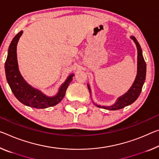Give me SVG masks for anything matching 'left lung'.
<instances>
[{
  "instance_id": "1",
  "label": "left lung",
  "mask_w": 159,
  "mask_h": 159,
  "mask_svg": "<svg viewBox=\"0 0 159 159\" xmlns=\"http://www.w3.org/2000/svg\"><path fill=\"white\" fill-rule=\"evenodd\" d=\"M131 39L134 40L136 45L137 47V75L136 77V79L134 80V84L130 88V89L128 91L124 94L122 96H120L117 99V101L116 102L115 104H114L112 106H100L95 104L98 107H101L105 110H117L122 109V108L125 107L127 105H129L132 104L137 99L138 97L139 96L141 91H142L143 85L144 84L145 79H146V70H147V65H146V62L143 59V55H142V51L141 49V47L139 42H137V39L134 37L132 36ZM89 87V92L90 93V89L89 85H88Z\"/></svg>"
}]
</instances>
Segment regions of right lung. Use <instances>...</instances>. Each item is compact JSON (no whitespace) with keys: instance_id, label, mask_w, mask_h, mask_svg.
I'll list each match as a JSON object with an SVG mask.
<instances>
[{"instance_id":"1","label":"right lung","mask_w":159,"mask_h":159,"mask_svg":"<svg viewBox=\"0 0 159 159\" xmlns=\"http://www.w3.org/2000/svg\"><path fill=\"white\" fill-rule=\"evenodd\" d=\"M22 34V31L17 33L12 39L9 46L8 54L5 63V70L7 83L12 92L20 102L27 106L42 109L52 107L58 104L64 98L66 89L73 80L74 74H70L64 84L60 87L57 95L49 98L39 90L30 86L25 81L20 74L17 66L16 48L17 42Z\"/></svg>"}]
</instances>
